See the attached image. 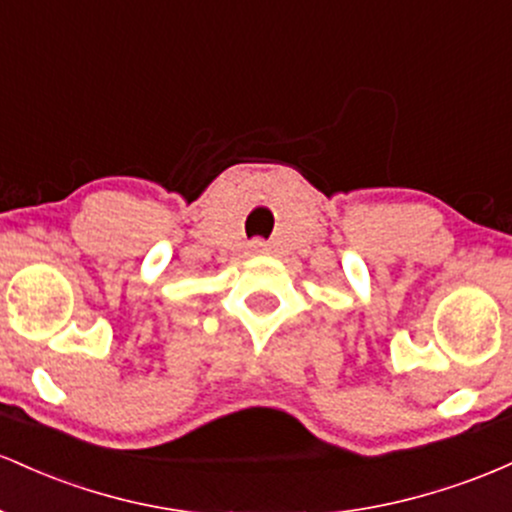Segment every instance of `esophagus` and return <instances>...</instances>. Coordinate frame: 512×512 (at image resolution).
<instances>
[{
    "mask_svg": "<svg viewBox=\"0 0 512 512\" xmlns=\"http://www.w3.org/2000/svg\"><path fill=\"white\" fill-rule=\"evenodd\" d=\"M266 241H263V239H254V241H251V244H249V249L251 251H254V254H263V251H266Z\"/></svg>",
    "mask_w": 512,
    "mask_h": 512,
    "instance_id": "esophagus-1",
    "label": "esophagus"
}]
</instances>
